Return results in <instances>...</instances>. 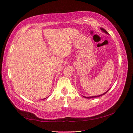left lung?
Wrapping results in <instances>:
<instances>
[{
	"label": "left lung",
	"mask_w": 133,
	"mask_h": 133,
	"mask_svg": "<svg viewBox=\"0 0 133 133\" xmlns=\"http://www.w3.org/2000/svg\"><path fill=\"white\" fill-rule=\"evenodd\" d=\"M100 29L101 30H102L103 32H104L105 33H106V34H109V33H108V32L107 31L105 30L104 29H103V28H100ZM110 89H109L108 90L106 91V92H105L104 93H103V94H100V95H99V96H91V97H85V96H83L84 97H85V98H94V97H100V96H103V95H104V94L107 93V92Z\"/></svg>",
	"instance_id": "obj_1"
}]
</instances>
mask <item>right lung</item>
Segmentation results:
<instances>
[{
    "label": "right lung",
    "mask_w": 133,
    "mask_h": 133,
    "mask_svg": "<svg viewBox=\"0 0 133 133\" xmlns=\"http://www.w3.org/2000/svg\"><path fill=\"white\" fill-rule=\"evenodd\" d=\"M44 99H45V98H44Z\"/></svg>",
    "instance_id": "1"
}]
</instances>
